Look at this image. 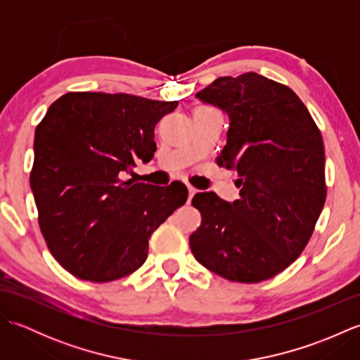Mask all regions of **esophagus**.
<instances>
[{
	"label": "esophagus",
	"instance_id": "34e87169",
	"mask_svg": "<svg viewBox=\"0 0 360 360\" xmlns=\"http://www.w3.org/2000/svg\"><path fill=\"white\" fill-rule=\"evenodd\" d=\"M187 188H188V201H192V198L195 196V193L198 192V190L195 187H192V186H188Z\"/></svg>",
	"mask_w": 360,
	"mask_h": 360
}]
</instances>
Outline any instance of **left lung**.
Wrapping results in <instances>:
<instances>
[{"label": "left lung", "instance_id": "obj_1", "mask_svg": "<svg viewBox=\"0 0 360 360\" xmlns=\"http://www.w3.org/2000/svg\"><path fill=\"white\" fill-rule=\"evenodd\" d=\"M231 124L219 167L238 174L240 200L196 193L201 226L195 258L219 277L259 283L285 271L307 246L326 200L322 134L292 89L257 72L219 77L196 94Z\"/></svg>", "mask_w": 360, "mask_h": 360}]
</instances>
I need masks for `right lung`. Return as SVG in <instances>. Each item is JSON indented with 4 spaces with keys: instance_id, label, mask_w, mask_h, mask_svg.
Wrapping results in <instances>:
<instances>
[{
    "instance_id": "1",
    "label": "right lung",
    "mask_w": 360,
    "mask_h": 360,
    "mask_svg": "<svg viewBox=\"0 0 360 360\" xmlns=\"http://www.w3.org/2000/svg\"><path fill=\"white\" fill-rule=\"evenodd\" d=\"M178 101L68 93L35 129L30 188L44 241L68 272L112 281L145 263L148 238L187 201L179 181L124 179L156 151L155 127Z\"/></svg>"
}]
</instances>
